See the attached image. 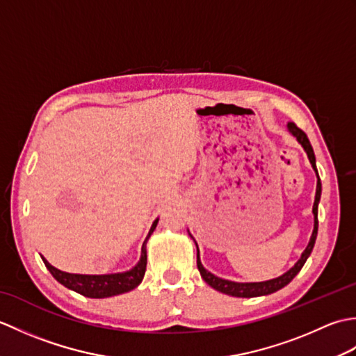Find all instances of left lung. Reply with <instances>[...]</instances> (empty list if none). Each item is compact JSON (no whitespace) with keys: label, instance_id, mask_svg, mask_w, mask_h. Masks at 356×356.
Instances as JSON below:
<instances>
[{"label":"left lung","instance_id":"8db88e82","mask_svg":"<svg viewBox=\"0 0 356 356\" xmlns=\"http://www.w3.org/2000/svg\"><path fill=\"white\" fill-rule=\"evenodd\" d=\"M287 128H289V131L297 138V140L303 145L305 151L307 153L309 161H311L314 170L316 172V176H318V171H316V165H315V154H314V149L311 142H309L306 133L295 125L293 122L287 124ZM321 197V182H320V177H318V182H316V194H315V202H314V217H315V223H314V232H312V237L311 241H309L307 248L305 249V252L301 254V259L295 263V266L292 269H289L283 274L282 277L274 278V280H269V282H261V283H234L229 282V280H223V278H218L216 275L211 274L205 268L202 266L200 259H199V249H197V268L200 270V275L203 277V280L211 286L214 287L216 291L218 292H223V293H228L232 295V297H240V298H252V297H260V295H269L272 292H277L278 289H282L286 284H289L293 277L298 274L301 270V268L305 266V263L307 260V257L311 255L314 245H315V240H316V232H318V202Z\"/></svg>","mask_w":356,"mask_h":356}]
</instances>
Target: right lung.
Returning <instances> with one entry per match:
<instances>
[{"instance_id":"right-lung-1","label":"right lung","mask_w":356,"mask_h":356,"mask_svg":"<svg viewBox=\"0 0 356 356\" xmlns=\"http://www.w3.org/2000/svg\"><path fill=\"white\" fill-rule=\"evenodd\" d=\"M157 220H154L153 226L148 232V237L145 238L142 245V254H140V260L136 266L124 272V274H111V275H81V274H69V272H63L56 268H53L51 264L42 259L44 264L47 266L50 270V274L55 277L59 283L64 284L69 289L78 292L84 297L88 298H107L113 297V295H119V293H125L128 291L134 289L138 286L143 275H145V269H147V240L149 238L151 234L156 229Z\"/></svg>"}]
</instances>
